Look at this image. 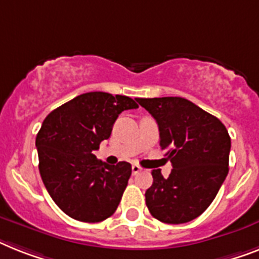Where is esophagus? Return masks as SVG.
I'll return each instance as SVG.
<instances>
[{"mask_svg": "<svg viewBox=\"0 0 259 259\" xmlns=\"http://www.w3.org/2000/svg\"><path fill=\"white\" fill-rule=\"evenodd\" d=\"M140 170H142V168H140L139 165H136V164H134V165H132V173H134V175H138Z\"/></svg>", "mask_w": 259, "mask_h": 259, "instance_id": "esophagus-1", "label": "esophagus"}]
</instances>
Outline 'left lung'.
Segmentation results:
<instances>
[{"mask_svg":"<svg viewBox=\"0 0 259 259\" xmlns=\"http://www.w3.org/2000/svg\"><path fill=\"white\" fill-rule=\"evenodd\" d=\"M155 117L160 147L168 148L169 177L152 170L145 192L149 213L165 224H185L202 214L229 172L230 136L220 119L179 96L139 98Z\"/></svg>","mask_w":259,"mask_h":259,"instance_id":"obj_1","label":"left lung"}]
</instances>
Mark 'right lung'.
<instances>
[{
  "instance_id": "1",
  "label": "right lung",
  "mask_w": 259,
  "mask_h": 259,
  "mask_svg": "<svg viewBox=\"0 0 259 259\" xmlns=\"http://www.w3.org/2000/svg\"><path fill=\"white\" fill-rule=\"evenodd\" d=\"M134 99L86 93L46 116L35 139L39 173L55 204L71 219L100 222L116 210L131 176V164L100 161L94 151L110 138L117 116L138 108Z\"/></svg>"
}]
</instances>
